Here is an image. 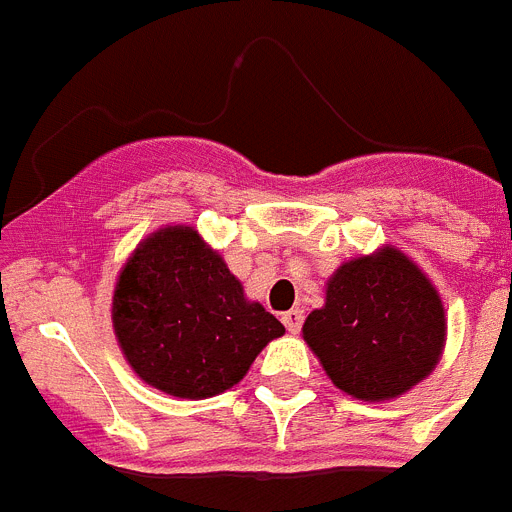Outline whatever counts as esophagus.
I'll return each mask as SVG.
<instances>
[{
  "mask_svg": "<svg viewBox=\"0 0 512 512\" xmlns=\"http://www.w3.org/2000/svg\"><path fill=\"white\" fill-rule=\"evenodd\" d=\"M282 324H285L290 335H298V332H301V324H303L301 308H290V311H285V314H282Z\"/></svg>",
  "mask_w": 512,
  "mask_h": 512,
  "instance_id": "esophagus-1",
  "label": "esophagus"
}]
</instances>
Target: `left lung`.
Here are the masks:
<instances>
[{
  "mask_svg": "<svg viewBox=\"0 0 512 512\" xmlns=\"http://www.w3.org/2000/svg\"><path fill=\"white\" fill-rule=\"evenodd\" d=\"M303 340L337 390L363 403L411 392L437 369L447 340L439 290L398 246L342 261Z\"/></svg>",
  "mask_w": 512,
  "mask_h": 512,
  "instance_id": "1",
  "label": "left lung"
}]
</instances>
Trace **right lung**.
<instances>
[{
  "mask_svg": "<svg viewBox=\"0 0 512 512\" xmlns=\"http://www.w3.org/2000/svg\"><path fill=\"white\" fill-rule=\"evenodd\" d=\"M112 327L138 379L185 400L230 390L285 335L190 225L159 227L135 246L114 282Z\"/></svg>",
  "mask_w": 512,
  "mask_h": 512,
  "instance_id": "1",
  "label": "right lung"
}]
</instances>
